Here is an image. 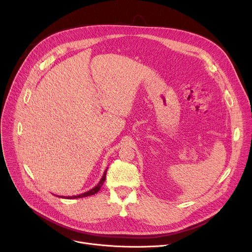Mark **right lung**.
I'll use <instances>...</instances> for the list:
<instances>
[{
  "label": "right lung",
  "instance_id": "add662e5",
  "mask_svg": "<svg viewBox=\"0 0 252 252\" xmlns=\"http://www.w3.org/2000/svg\"><path fill=\"white\" fill-rule=\"evenodd\" d=\"M107 169H108V167L105 169L104 174H103V176H102V178H101L100 182L98 183L97 186H95L94 188L91 189L90 191L85 192V193H83V194L76 195V196H66V197H65V196H59V197H62V198H67V199H75V198H83V197H87V196H91V195H94V194H96L97 192H99V190H100V189H101V187H102V185H103V184H104V182H105V179H106V173H107Z\"/></svg>",
  "mask_w": 252,
  "mask_h": 252
}]
</instances>
